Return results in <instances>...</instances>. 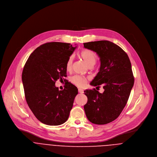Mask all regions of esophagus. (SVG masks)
I'll return each mask as SVG.
<instances>
[{
	"mask_svg": "<svg viewBox=\"0 0 157 157\" xmlns=\"http://www.w3.org/2000/svg\"><path fill=\"white\" fill-rule=\"evenodd\" d=\"M78 92H79V93H84V91H83V89H81V88H79V89H78Z\"/></svg>",
	"mask_w": 157,
	"mask_h": 157,
	"instance_id": "obj_1",
	"label": "esophagus"
}]
</instances>
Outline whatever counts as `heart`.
Returning a JSON list of instances; mask_svg holds the SVG:
<instances>
[{
  "label": "heart",
  "instance_id": "heart-1",
  "mask_svg": "<svg viewBox=\"0 0 157 157\" xmlns=\"http://www.w3.org/2000/svg\"><path fill=\"white\" fill-rule=\"evenodd\" d=\"M79 55L88 66H94L97 61V56L96 53L90 50L86 49L81 51ZM72 64L73 57L70 56L66 64V68L67 71H70L71 70ZM71 81L78 87H84L87 83V79L84 77L76 75L71 78Z\"/></svg>",
  "mask_w": 157,
  "mask_h": 157
}]
</instances>
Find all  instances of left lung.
Masks as SVG:
<instances>
[{"label":"left lung","mask_w":157,"mask_h":157,"mask_svg":"<svg viewBox=\"0 0 157 157\" xmlns=\"http://www.w3.org/2000/svg\"><path fill=\"white\" fill-rule=\"evenodd\" d=\"M84 47L96 52L100 58L99 71L90 83L104 91L95 89L84 91L87 102L84 109L91 122L103 125L116 120L128 99L134 84L131 63L127 54L116 44L101 40L84 43Z\"/></svg>","instance_id":"left-lung-1"}]
</instances>
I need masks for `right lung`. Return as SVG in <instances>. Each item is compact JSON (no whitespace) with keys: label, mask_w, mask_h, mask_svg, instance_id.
Instances as JSON below:
<instances>
[{"label":"right lung","mask_w":157,"mask_h":157,"mask_svg":"<svg viewBox=\"0 0 157 157\" xmlns=\"http://www.w3.org/2000/svg\"><path fill=\"white\" fill-rule=\"evenodd\" d=\"M76 48L70 43H44L33 51L24 66L21 79L26 101L43 124L59 125L69 117L78 89L68 82L59 91L55 82L67 76L66 64Z\"/></svg>","instance_id":"obj_1"}]
</instances>
